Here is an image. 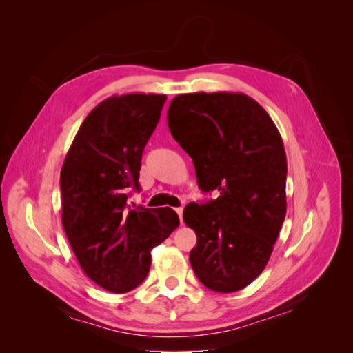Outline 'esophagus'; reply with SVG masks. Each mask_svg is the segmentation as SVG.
<instances>
[{"mask_svg":"<svg viewBox=\"0 0 353 353\" xmlns=\"http://www.w3.org/2000/svg\"><path fill=\"white\" fill-rule=\"evenodd\" d=\"M175 210H176V213H178V216H179L181 222H183V212H184V209H183V208H178V209H175Z\"/></svg>","mask_w":353,"mask_h":353,"instance_id":"1","label":"esophagus"}]
</instances>
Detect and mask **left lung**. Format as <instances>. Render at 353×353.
<instances>
[{"label": "left lung", "mask_w": 353, "mask_h": 353, "mask_svg": "<svg viewBox=\"0 0 353 353\" xmlns=\"http://www.w3.org/2000/svg\"><path fill=\"white\" fill-rule=\"evenodd\" d=\"M168 126L193 159L201 191L219 193L184 209L197 236L193 271L213 292H239L265 270L285 218L281 135L262 105L241 92L176 95Z\"/></svg>", "instance_id": "1"}]
</instances>
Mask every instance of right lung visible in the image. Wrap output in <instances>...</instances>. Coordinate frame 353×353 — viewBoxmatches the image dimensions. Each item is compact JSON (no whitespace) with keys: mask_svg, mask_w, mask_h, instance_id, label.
Here are the masks:
<instances>
[{"mask_svg":"<svg viewBox=\"0 0 353 353\" xmlns=\"http://www.w3.org/2000/svg\"><path fill=\"white\" fill-rule=\"evenodd\" d=\"M163 94H125L85 117L60 172L61 222L83 272L112 293L140 285L152 249L179 225L170 208L132 209L144 147L163 109Z\"/></svg>","mask_w":353,"mask_h":353,"instance_id":"1","label":"right lung"}]
</instances>
